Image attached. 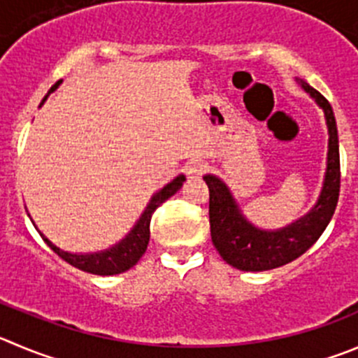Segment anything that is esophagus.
I'll use <instances>...</instances> for the list:
<instances>
[{
    "label": "esophagus",
    "mask_w": 358,
    "mask_h": 358,
    "mask_svg": "<svg viewBox=\"0 0 358 358\" xmlns=\"http://www.w3.org/2000/svg\"><path fill=\"white\" fill-rule=\"evenodd\" d=\"M185 172H186V176H188V179L196 181V179H200V177L207 172V165L202 162H192L186 165Z\"/></svg>",
    "instance_id": "1"
}]
</instances>
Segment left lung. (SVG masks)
<instances>
[{"instance_id":"obj_1","label":"left lung","mask_w":358,"mask_h":358,"mask_svg":"<svg viewBox=\"0 0 358 358\" xmlns=\"http://www.w3.org/2000/svg\"><path fill=\"white\" fill-rule=\"evenodd\" d=\"M301 86L323 108L329 128V152L323 188L316 206L306 216L279 230H262L244 217L236 199L221 179L210 173L203 177L206 185L209 186V223L213 244L221 258L239 271H271L304 255L320 239L338 206L341 169L334 112L327 98L315 87L306 83H301Z\"/></svg>"}]
</instances>
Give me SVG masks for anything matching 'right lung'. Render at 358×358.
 I'll return each instance as SVG.
<instances>
[{"instance_id": "obj_1", "label": "right lung", "mask_w": 358, "mask_h": 358, "mask_svg": "<svg viewBox=\"0 0 358 358\" xmlns=\"http://www.w3.org/2000/svg\"><path fill=\"white\" fill-rule=\"evenodd\" d=\"M59 84L61 80H57V83L50 87L49 93L45 94V98H43L40 105H43V101L47 100V96H49L52 91H56ZM185 181H186V177L181 173V176H177L172 182L163 186V188L152 196L151 202L148 203L144 214H142L141 220L137 221V224L131 228V232L128 234L121 243H117L115 246L108 248V250L105 251H98V253H86V255L68 253V251H63L57 246H54V244L50 243L43 234H40V236H42V239L45 241L47 246H49L57 257H61L64 262H68V264L73 265V267L80 268V271L90 272V274H98V275L121 274V272L134 267V265L141 260L142 255L145 253L149 244V236H151L149 224H151L152 214H155V210L158 209L165 200H169L170 196L176 195V193L181 189L182 182Z\"/></svg>"}]
</instances>
